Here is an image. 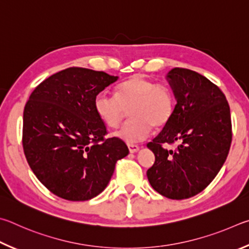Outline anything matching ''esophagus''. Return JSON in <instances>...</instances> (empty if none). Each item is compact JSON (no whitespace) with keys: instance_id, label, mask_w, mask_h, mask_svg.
<instances>
[{"instance_id":"obj_1","label":"esophagus","mask_w":249,"mask_h":249,"mask_svg":"<svg viewBox=\"0 0 249 249\" xmlns=\"http://www.w3.org/2000/svg\"><path fill=\"white\" fill-rule=\"evenodd\" d=\"M128 147H129L130 153H137V152H138L139 150H140V147H139V146L136 145V144H129Z\"/></svg>"}]
</instances>
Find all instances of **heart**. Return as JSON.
Instances as JSON below:
<instances>
[{"mask_svg":"<svg viewBox=\"0 0 249 249\" xmlns=\"http://www.w3.org/2000/svg\"><path fill=\"white\" fill-rule=\"evenodd\" d=\"M175 107L172 89L164 84L141 76H132L118 86L117 97L99 93L94 108L107 127L115 128L129 110V121L113 132V136L129 144L146 139L154 129L163 128L171 120Z\"/></svg>","mask_w":249,"mask_h":249,"instance_id":"heart-1","label":"heart"}]
</instances>
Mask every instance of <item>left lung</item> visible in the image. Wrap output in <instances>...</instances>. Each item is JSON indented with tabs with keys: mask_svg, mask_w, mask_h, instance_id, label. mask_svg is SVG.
Here are the masks:
<instances>
[{
	"mask_svg": "<svg viewBox=\"0 0 249 249\" xmlns=\"http://www.w3.org/2000/svg\"><path fill=\"white\" fill-rule=\"evenodd\" d=\"M166 80L177 104L168 124L147 143L155 162L146 175L159 194L181 200L201 193L220 172L232 142V122L225 95L207 77L174 68ZM175 142V151L163 147Z\"/></svg>",
	"mask_w": 249,
	"mask_h": 249,
	"instance_id": "1",
	"label": "left lung"
}]
</instances>
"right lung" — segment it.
Listing matches in <instances>:
<instances>
[{
    "mask_svg": "<svg viewBox=\"0 0 249 249\" xmlns=\"http://www.w3.org/2000/svg\"><path fill=\"white\" fill-rule=\"evenodd\" d=\"M118 80L85 68L62 70L41 82L26 103L23 147L39 181L58 197L85 201L106 188L118 160L129 154L94 108L100 91Z\"/></svg>",
    "mask_w": 249,
    "mask_h": 249,
    "instance_id": "add662e5",
    "label": "right lung"
}]
</instances>
